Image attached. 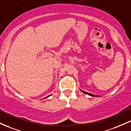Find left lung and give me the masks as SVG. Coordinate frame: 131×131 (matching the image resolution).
Segmentation results:
<instances>
[{
	"label": "left lung",
	"instance_id": "8db88e82",
	"mask_svg": "<svg viewBox=\"0 0 131 131\" xmlns=\"http://www.w3.org/2000/svg\"><path fill=\"white\" fill-rule=\"evenodd\" d=\"M80 91H81V92H83V93L87 94V95H90V96H96V95H93V94L89 93H88V92H85V91H83V90H80Z\"/></svg>",
	"mask_w": 131,
	"mask_h": 131
}]
</instances>
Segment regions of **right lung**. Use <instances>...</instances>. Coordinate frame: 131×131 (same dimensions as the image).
<instances>
[{
    "instance_id": "right-lung-1",
    "label": "right lung",
    "mask_w": 131,
    "mask_h": 131,
    "mask_svg": "<svg viewBox=\"0 0 131 131\" xmlns=\"http://www.w3.org/2000/svg\"><path fill=\"white\" fill-rule=\"evenodd\" d=\"M51 96V95H49V96H47V97H46V98H48V97H49V96Z\"/></svg>"
}]
</instances>
